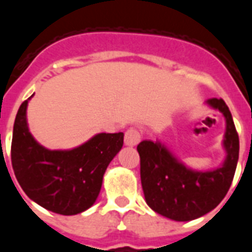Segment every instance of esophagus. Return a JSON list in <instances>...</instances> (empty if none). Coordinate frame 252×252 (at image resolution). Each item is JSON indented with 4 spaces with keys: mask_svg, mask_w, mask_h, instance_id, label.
Listing matches in <instances>:
<instances>
[{
    "mask_svg": "<svg viewBox=\"0 0 252 252\" xmlns=\"http://www.w3.org/2000/svg\"><path fill=\"white\" fill-rule=\"evenodd\" d=\"M141 140V135L136 128H130L125 133V145L126 146H135L137 145Z\"/></svg>",
    "mask_w": 252,
    "mask_h": 252,
    "instance_id": "34e87169",
    "label": "esophagus"
}]
</instances>
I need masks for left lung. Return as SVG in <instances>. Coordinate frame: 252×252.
I'll return each mask as SVG.
<instances>
[{
    "label": "left lung",
    "instance_id": "1",
    "mask_svg": "<svg viewBox=\"0 0 252 252\" xmlns=\"http://www.w3.org/2000/svg\"><path fill=\"white\" fill-rule=\"evenodd\" d=\"M207 103L226 119L223 148L227 155L220 168L193 170L160 141L144 140L137 145L146 203L153 211L174 221H192L215 209L228 192L237 166L240 142L232 115L223 99L211 98Z\"/></svg>",
    "mask_w": 252,
    "mask_h": 252
}]
</instances>
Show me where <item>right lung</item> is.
I'll list each match as a JSON object with an SVG mask.
<instances>
[{"instance_id":"1","label":"right lung","mask_w":252,"mask_h":252,"mask_svg":"<svg viewBox=\"0 0 252 252\" xmlns=\"http://www.w3.org/2000/svg\"><path fill=\"white\" fill-rule=\"evenodd\" d=\"M30 98L22 102L13 125L15 177L26 195L48 211L64 216L84 212L98 197L104 171L124 145V133H97L72 150H49L29 131Z\"/></svg>"}]
</instances>
